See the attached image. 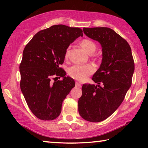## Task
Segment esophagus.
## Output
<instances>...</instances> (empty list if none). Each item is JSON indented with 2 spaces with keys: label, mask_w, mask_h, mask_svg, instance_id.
Here are the masks:
<instances>
[{
  "label": "esophagus",
  "mask_w": 148,
  "mask_h": 148,
  "mask_svg": "<svg viewBox=\"0 0 148 148\" xmlns=\"http://www.w3.org/2000/svg\"><path fill=\"white\" fill-rule=\"evenodd\" d=\"M76 86L77 87H82V85L80 84L79 83V82H76Z\"/></svg>",
  "instance_id": "obj_1"
}]
</instances>
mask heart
Here are the masks:
<instances>
[{"label": "heart", "instance_id": "heart-1", "mask_svg": "<svg viewBox=\"0 0 148 148\" xmlns=\"http://www.w3.org/2000/svg\"><path fill=\"white\" fill-rule=\"evenodd\" d=\"M82 48L88 54L93 53L96 50V44L88 39L83 40L80 42ZM69 49H66L65 53V57H67L69 55ZM95 71V68L92 65H80L74 64L69 69V74L70 76L78 81H84L90 74Z\"/></svg>", "mask_w": 148, "mask_h": 148}]
</instances>
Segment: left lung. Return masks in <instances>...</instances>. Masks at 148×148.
Masks as SVG:
<instances>
[{"label": "left lung", "instance_id": "left-lung-1", "mask_svg": "<svg viewBox=\"0 0 148 148\" xmlns=\"http://www.w3.org/2000/svg\"><path fill=\"white\" fill-rule=\"evenodd\" d=\"M83 31L87 37L101 44L102 59L92 78L97 85L82 86L78 111L86 121L100 122L111 116L124 100L131 86L134 60L128 42L113 29L94 27ZM101 83L102 86H99Z\"/></svg>", "mask_w": 148, "mask_h": 148}]
</instances>
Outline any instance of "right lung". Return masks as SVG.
Instances as JSON below:
<instances>
[{"instance_id": "obj_1", "label": "right lung", "mask_w": 148, "mask_h": 148, "mask_svg": "<svg viewBox=\"0 0 148 148\" xmlns=\"http://www.w3.org/2000/svg\"><path fill=\"white\" fill-rule=\"evenodd\" d=\"M79 36H83L81 29L56 25L37 32L25 47L19 66L20 87L30 110L40 119H56L75 86L74 80L59 66L70 44ZM57 76L63 77L61 81H51Z\"/></svg>"}]
</instances>
